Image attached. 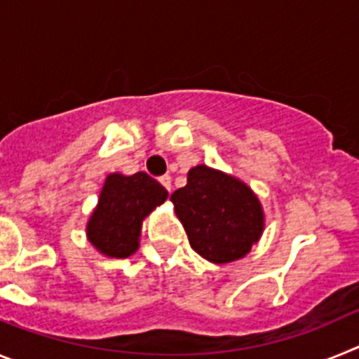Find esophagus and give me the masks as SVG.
<instances>
[{
    "mask_svg": "<svg viewBox=\"0 0 359 359\" xmlns=\"http://www.w3.org/2000/svg\"><path fill=\"white\" fill-rule=\"evenodd\" d=\"M160 183L165 187V189L169 190V192L172 190V180H170V176H161Z\"/></svg>",
    "mask_w": 359,
    "mask_h": 359,
    "instance_id": "obj_1",
    "label": "esophagus"
}]
</instances>
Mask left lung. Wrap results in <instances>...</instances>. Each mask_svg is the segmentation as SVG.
<instances>
[{"mask_svg":"<svg viewBox=\"0 0 359 359\" xmlns=\"http://www.w3.org/2000/svg\"><path fill=\"white\" fill-rule=\"evenodd\" d=\"M170 201L196 253L226 264L250 253L264 230V212L253 190L207 165L189 170L187 185Z\"/></svg>","mask_w":359,"mask_h":359,"instance_id":"8db88e82","label":"left lung"}]
</instances>
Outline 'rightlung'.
<instances>
[{"instance_id":"obj_1","label":"right lung","mask_w":359,"mask_h":359,"mask_svg":"<svg viewBox=\"0 0 359 359\" xmlns=\"http://www.w3.org/2000/svg\"><path fill=\"white\" fill-rule=\"evenodd\" d=\"M167 198L169 192L149 174H109L97 208L86 224L88 239L106 257L126 259L133 255L140 246L144 219Z\"/></svg>"}]
</instances>
